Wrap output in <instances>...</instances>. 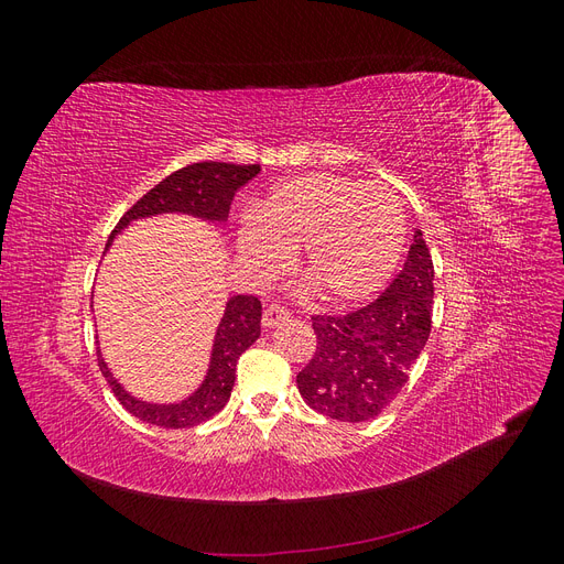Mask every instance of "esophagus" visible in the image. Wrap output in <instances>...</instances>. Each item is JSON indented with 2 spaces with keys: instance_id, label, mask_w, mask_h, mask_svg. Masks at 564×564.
I'll use <instances>...</instances> for the list:
<instances>
[{
  "instance_id": "esophagus-1",
  "label": "esophagus",
  "mask_w": 564,
  "mask_h": 564,
  "mask_svg": "<svg viewBox=\"0 0 564 564\" xmlns=\"http://www.w3.org/2000/svg\"><path fill=\"white\" fill-rule=\"evenodd\" d=\"M289 317H292V313L282 308V305H268L265 313H263V327L272 329V327H278V324L286 322Z\"/></svg>"
}]
</instances>
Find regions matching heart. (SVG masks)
<instances>
[{
  "mask_svg": "<svg viewBox=\"0 0 564 564\" xmlns=\"http://www.w3.org/2000/svg\"><path fill=\"white\" fill-rule=\"evenodd\" d=\"M404 242L395 193L334 174L278 183L237 232L240 253L263 272H278L289 249L303 246V278L332 305L377 296L395 272Z\"/></svg>",
  "mask_w": 564,
  "mask_h": 564,
  "instance_id": "1",
  "label": "heart"
}]
</instances>
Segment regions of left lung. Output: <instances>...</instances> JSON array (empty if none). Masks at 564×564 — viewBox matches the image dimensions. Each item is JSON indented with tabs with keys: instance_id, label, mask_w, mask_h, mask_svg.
<instances>
[{
	"instance_id": "obj_1",
	"label": "left lung",
	"mask_w": 564,
	"mask_h": 564,
	"mask_svg": "<svg viewBox=\"0 0 564 564\" xmlns=\"http://www.w3.org/2000/svg\"><path fill=\"white\" fill-rule=\"evenodd\" d=\"M433 259L414 230L402 270L386 292L348 315H315L317 350L296 386L322 416L362 423L400 395L431 336Z\"/></svg>"
}]
</instances>
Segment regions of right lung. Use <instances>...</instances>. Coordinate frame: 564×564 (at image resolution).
I'll return each mask as SVG.
<instances>
[{
    "label": "right lung",
    "mask_w": 564,
    "mask_h": 564,
    "mask_svg": "<svg viewBox=\"0 0 564 564\" xmlns=\"http://www.w3.org/2000/svg\"><path fill=\"white\" fill-rule=\"evenodd\" d=\"M261 174L259 164H228V162H197L183 166L172 176L160 181L150 193H145L133 207L119 218L117 228L108 237L106 251L112 247L115 237L133 220L152 218L162 214H185L204 220V224L224 226L235 193L251 178ZM261 336V301L256 296L237 294L226 303L214 344L209 352V367L202 383L191 395L178 402H145L115 379L108 362L98 348V367L110 383L115 398L122 402L129 414L160 429H193L216 416L230 400L235 386V367L240 355L256 344Z\"/></svg>",
    "instance_id": "add662e5"
}]
</instances>
